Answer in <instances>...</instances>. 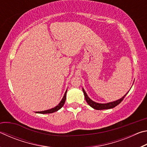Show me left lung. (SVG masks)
<instances>
[{
	"label": "left lung",
	"instance_id": "1",
	"mask_svg": "<svg viewBox=\"0 0 147 147\" xmlns=\"http://www.w3.org/2000/svg\"><path fill=\"white\" fill-rule=\"evenodd\" d=\"M82 90H83L84 96H85V99H86L87 102H88V104L91 107V108H93L95 109H97V110H100V109H111V108H114V107L117 106L118 105V104H120L121 102L123 101L124 98L125 97V96L128 94V93H126L125 95H124L123 97H122L120 99H119V100H117L111 102L106 103V104H100V103L95 102L92 100L91 99H90V98H89V96H88V94H87L85 90H84L83 88H82ZM129 91H130V90H129Z\"/></svg>",
	"mask_w": 147,
	"mask_h": 147
}]
</instances>
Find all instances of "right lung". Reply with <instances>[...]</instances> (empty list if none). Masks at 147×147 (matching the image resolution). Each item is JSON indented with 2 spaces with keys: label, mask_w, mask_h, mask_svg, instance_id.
<instances>
[{
  "label": "right lung",
  "mask_w": 147,
  "mask_h": 147,
  "mask_svg": "<svg viewBox=\"0 0 147 147\" xmlns=\"http://www.w3.org/2000/svg\"><path fill=\"white\" fill-rule=\"evenodd\" d=\"M67 89L65 93L64 94V96L63 98L61 99V100L60 102L59 103L58 105H57L56 107H54V108H52V109H48V110H45V111H36V113H41V114H45V113H54L55 112V111H57L58 110H59V109L61 108L65 104V102L66 100V94H67Z\"/></svg>",
  "instance_id": "add662e5"
}]
</instances>
